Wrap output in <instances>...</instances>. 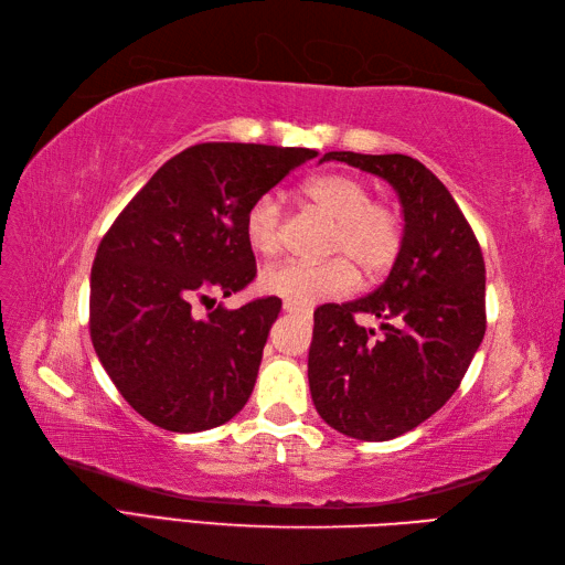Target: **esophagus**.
Here are the masks:
<instances>
[{
    "instance_id": "obj_1",
    "label": "esophagus",
    "mask_w": 565,
    "mask_h": 565,
    "mask_svg": "<svg viewBox=\"0 0 565 565\" xmlns=\"http://www.w3.org/2000/svg\"><path fill=\"white\" fill-rule=\"evenodd\" d=\"M284 310H286V313H308V308L298 306L294 301H284Z\"/></svg>"
}]
</instances>
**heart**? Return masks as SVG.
<instances>
[{
    "instance_id": "heart-1",
    "label": "heart",
    "mask_w": 565,
    "mask_h": 565,
    "mask_svg": "<svg viewBox=\"0 0 565 565\" xmlns=\"http://www.w3.org/2000/svg\"><path fill=\"white\" fill-rule=\"evenodd\" d=\"M306 201L332 221L328 235V262H281L264 269L259 289L286 298L298 306H313L332 296H342L354 286L356 269L364 276H379L395 262L403 245L401 221L386 203L371 201L362 179L328 172L310 177L301 186ZM245 239L259 257H271L281 249L284 218L281 203L264 194L249 203L245 213Z\"/></svg>"
}]
</instances>
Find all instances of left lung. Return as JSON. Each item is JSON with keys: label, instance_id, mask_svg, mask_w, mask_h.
I'll return each instance as SVG.
<instances>
[{"label": "left lung", "instance_id": "obj_1", "mask_svg": "<svg viewBox=\"0 0 565 565\" xmlns=\"http://www.w3.org/2000/svg\"><path fill=\"white\" fill-rule=\"evenodd\" d=\"M381 177L398 194L403 245L388 279L313 313L308 383L318 415L347 437L386 441L447 403L486 334L481 245L449 189L407 154L326 152ZM356 315L382 320L379 339Z\"/></svg>", "mask_w": 565, "mask_h": 565}]
</instances>
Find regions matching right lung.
<instances>
[{
  "mask_svg": "<svg viewBox=\"0 0 565 565\" xmlns=\"http://www.w3.org/2000/svg\"><path fill=\"white\" fill-rule=\"evenodd\" d=\"M308 148L201 142L167 160L130 199L97 249L89 332L128 405L167 431H203L243 411L281 298H257L206 317L255 279L245 239L249 203L296 167Z\"/></svg>",
  "mask_w": 565,
  "mask_h": 565,
  "instance_id": "obj_1",
  "label": "right lung"
}]
</instances>
